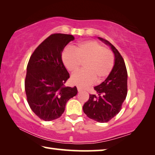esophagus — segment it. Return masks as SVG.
Wrapping results in <instances>:
<instances>
[{
    "label": "esophagus",
    "instance_id": "esophagus-1",
    "mask_svg": "<svg viewBox=\"0 0 155 155\" xmlns=\"http://www.w3.org/2000/svg\"><path fill=\"white\" fill-rule=\"evenodd\" d=\"M77 90H78V92H81V91H83V89L81 88V87H77Z\"/></svg>",
    "mask_w": 155,
    "mask_h": 155
}]
</instances>
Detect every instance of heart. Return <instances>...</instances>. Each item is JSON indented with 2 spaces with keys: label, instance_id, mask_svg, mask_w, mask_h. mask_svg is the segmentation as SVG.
<instances>
[{
  "label": "heart",
  "instance_id": "b5f03b06",
  "mask_svg": "<svg viewBox=\"0 0 155 155\" xmlns=\"http://www.w3.org/2000/svg\"><path fill=\"white\" fill-rule=\"evenodd\" d=\"M62 60L65 68L74 73L85 62V70L72 75L73 84L86 87L97 80L101 82L109 77L114 65V56L111 51L95 41L89 40L67 48L63 52Z\"/></svg>",
  "mask_w": 155,
  "mask_h": 155
}]
</instances>
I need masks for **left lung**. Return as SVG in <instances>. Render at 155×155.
I'll return each mask as SVG.
<instances>
[{
    "label": "left lung",
    "mask_w": 155,
    "mask_h": 155,
    "mask_svg": "<svg viewBox=\"0 0 155 155\" xmlns=\"http://www.w3.org/2000/svg\"><path fill=\"white\" fill-rule=\"evenodd\" d=\"M98 39L111 47L115 55L114 65L105 81L94 87L98 95L90 94L83 109L90 119L103 123L109 122L121 110L127 95L128 76L124 61L119 51L107 40Z\"/></svg>",
    "instance_id": "obj_1"
}]
</instances>
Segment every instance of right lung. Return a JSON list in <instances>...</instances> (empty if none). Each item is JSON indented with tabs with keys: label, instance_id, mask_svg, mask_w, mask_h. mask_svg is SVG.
I'll use <instances>...</instances> for the list:
<instances>
[{
	"label": "right lung",
	"instance_id": "1",
	"mask_svg": "<svg viewBox=\"0 0 155 155\" xmlns=\"http://www.w3.org/2000/svg\"><path fill=\"white\" fill-rule=\"evenodd\" d=\"M74 40L72 35L52 34L37 47L28 61L26 95L31 110L41 120L59 118L67 102L77 94L76 86L64 85L70 74L61 59L65 46Z\"/></svg>",
	"mask_w": 155,
	"mask_h": 155
}]
</instances>
